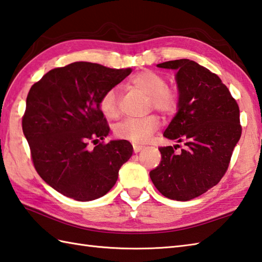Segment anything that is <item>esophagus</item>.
Returning a JSON list of instances; mask_svg holds the SVG:
<instances>
[{
    "label": "esophagus",
    "instance_id": "34e87169",
    "mask_svg": "<svg viewBox=\"0 0 262 262\" xmlns=\"http://www.w3.org/2000/svg\"><path fill=\"white\" fill-rule=\"evenodd\" d=\"M142 148H143V146L136 145V143H133V151H135V152H139L140 150H142Z\"/></svg>",
    "mask_w": 262,
    "mask_h": 262
}]
</instances>
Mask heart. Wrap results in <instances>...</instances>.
Masks as SVG:
<instances>
[{"instance_id": "b5f03b06", "label": "heart", "mask_w": 262, "mask_h": 262, "mask_svg": "<svg viewBox=\"0 0 262 262\" xmlns=\"http://www.w3.org/2000/svg\"><path fill=\"white\" fill-rule=\"evenodd\" d=\"M133 88L148 95V108L156 110L165 116L175 114L179 110L180 95L174 87L166 84V80L161 73L151 70L139 71L130 78ZM99 108L108 119L119 116V88L111 87L99 99ZM161 121L156 115L145 117H131L117 123L114 127L115 136L132 142H145L158 129Z\"/></svg>"}]
</instances>
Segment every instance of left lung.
<instances>
[{"label":"left lung","mask_w":262,"mask_h":262,"mask_svg":"<svg viewBox=\"0 0 262 262\" xmlns=\"http://www.w3.org/2000/svg\"><path fill=\"white\" fill-rule=\"evenodd\" d=\"M176 73L180 105L164 137L185 149L159 147L162 161L149 175L168 199L188 201L205 193L225 175L241 138L239 108L217 74L188 58L157 64Z\"/></svg>","instance_id":"obj_1"}]
</instances>
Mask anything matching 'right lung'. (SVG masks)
I'll use <instances>...</instances> for the list:
<instances>
[{
	"instance_id": "add662e5",
	"label": "right lung",
	"mask_w": 262,
	"mask_h": 262,
	"mask_svg": "<svg viewBox=\"0 0 262 262\" xmlns=\"http://www.w3.org/2000/svg\"><path fill=\"white\" fill-rule=\"evenodd\" d=\"M131 72V68L74 62L53 69L31 86L23 116L31 161L40 178L68 198L103 196L132 156L129 141H103L110 126L99 108L104 92ZM90 142L98 145L89 147Z\"/></svg>"
}]
</instances>
